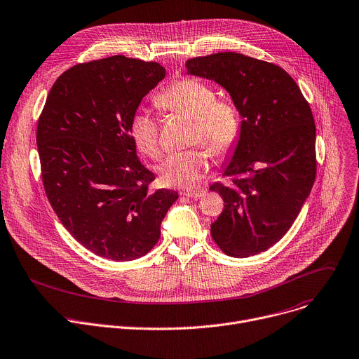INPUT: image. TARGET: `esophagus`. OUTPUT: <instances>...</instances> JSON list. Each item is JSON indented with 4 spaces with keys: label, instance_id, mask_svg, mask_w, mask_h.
<instances>
[{
    "label": "esophagus",
    "instance_id": "obj_1",
    "mask_svg": "<svg viewBox=\"0 0 359 359\" xmlns=\"http://www.w3.org/2000/svg\"><path fill=\"white\" fill-rule=\"evenodd\" d=\"M182 196H186V198H191V199H198V198H202L206 194V190L205 189H198V190H186V191H180Z\"/></svg>",
    "mask_w": 359,
    "mask_h": 359
}]
</instances>
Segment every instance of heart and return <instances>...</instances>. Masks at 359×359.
Segmentation results:
<instances>
[{"mask_svg":"<svg viewBox=\"0 0 359 359\" xmlns=\"http://www.w3.org/2000/svg\"><path fill=\"white\" fill-rule=\"evenodd\" d=\"M156 104L170 113L191 117V142L203 143L212 154L223 157L231 153L241 135V120L236 107L216 99V91L196 79H179L154 97ZM130 133L136 147L151 158H158L163 146L158 120L146 109L135 111L130 120ZM209 169L208 153L190 149L169 154L158 168L161 182L168 186L193 189Z\"/></svg>","mask_w":359,"mask_h":359,"instance_id":"b5f03b06","label":"heart"}]
</instances>
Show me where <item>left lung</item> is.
Returning a JSON list of instances; mask_svg holds the SVG:
<instances>
[{
    "mask_svg": "<svg viewBox=\"0 0 359 359\" xmlns=\"http://www.w3.org/2000/svg\"><path fill=\"white\" fill-rule=\"evenodd\" d=\"M186 67L220 84L242 117L223 170L231 180L210 186L226 203L212 238L233 257L265 252L295 222L316 177L311 107L295 80L268 61L226 51L190 58Z\"/></svg>",
    "mask_w": 359,
    "mask_h": 359,
    "instance_id": "obj_1",
    "label": "left lung"
}]
</instances>
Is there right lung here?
<instances>
[{"label": "right lung", "mask_w": 359, "mask_h": 359, "mask_svg": "<svg viewBox=\"0 0 359 359\" xmlns=\"http://www.w3.org/2000/svg\"><path fill=\"white\" fill-rule=\"evenodd\" d=\"M166 76L158 62L124 55L64 72L53 84L37 126L41 177L62 226L86 249L116 262L144 256L177 201L151 191L154 175L136 153L130 120Z\"/></svg>", "instance_id": "add662e5"}]
</instances>
